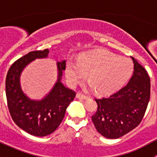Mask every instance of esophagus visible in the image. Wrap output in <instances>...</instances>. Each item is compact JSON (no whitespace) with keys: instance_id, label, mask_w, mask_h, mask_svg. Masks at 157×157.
<instances>
[{"instance_id":"obj_1","label":"esophagus","mask_w":157,"mask_h":157,"mask_svg":"<svg viewBox=\"0 0 157 157\" xmlns=\"http://www.w3.org/2000/svg\"><path fill=\"white\" fill-rule=\"evenodd\" d=\"M77 99H87V96H86L85 95L82 94L80 93H77Z\"/></svg>"}]
</instances>
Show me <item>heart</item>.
<instances>
[{"label":"heart","instance_id":"heart-1","mask_svg":"<svg viewBox=\"0 0 157 157\" xmlns=\"http://www.w3.org/2000/svg\"><path fill=\"white\" fill-rule=\"evenodd\" d=\"M132 71L133 65L128 58L99 50L85 54L77 62L68 61L66 77L70 84L74 86L88 74L89 83L96 93H109L121 87Z\"/></svg>","mask_w":157,"mask_h":157}]
</instances>
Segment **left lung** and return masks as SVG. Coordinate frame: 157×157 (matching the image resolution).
Returning a JSON list of instances; mask_svg holds the SVG:
<instances>
[{
    "label": "left lung",
    "mask_w": 157,
    "mask_h": 157,
    "mask_svg": "<svg viewBox=\"0 0 157 157\" xmlns=\"http://www.w3.org/2000/svg\"><path fill=\"white\" fill-rule=\"evenodd\" d=\"M134 73L125 86L109 97L95 99L98 108L92 121L99 134L117 139L134 129L143 119L150 97V80L143 66L131 57Z\"/></svg>",
    "instance_id": "left-lung-1"
}]
</instances>
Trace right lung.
<instances>
[{
	"mask_svg": "<svg viewBox=\"0 0 157 157\" xmlns=\"http://www.w3.org/2000/svg\"><path fill=\"white\" fill-rule=\"evenodd\" d=\"M48 53V49L29 52L11 65L6 77V96L13 120L23 131L37 137L48 135L58 128L76 96L74 90L65 87L61 81L66 61L57 63L58 80L43 99L33 100L23 92L20 83L23 70L36 58H47Z\"/></svg>",
	"mask_w": 157,
	"mask_h": 157,
	"instance_id": "1",
	"label": "right lung"
}]
</instances>
